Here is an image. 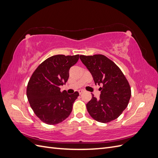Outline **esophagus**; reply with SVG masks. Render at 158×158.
I'll return each mask as SVG.
<instances>
[{"mask_svg":"<svg viewBox=\"0 0 158 158\" xmlns=\"http://www.w3.org/2000/svg\"><path fill=\"white\" fill-rule=\"evenodd\" d=\"M84 92V91L83 89H80V90L78 91V93H79V94H82Z\"/></svg>","mask_w":158,"mask_h":158,"instance_id":"obj_1","label":"esophagus"}]
</instances>
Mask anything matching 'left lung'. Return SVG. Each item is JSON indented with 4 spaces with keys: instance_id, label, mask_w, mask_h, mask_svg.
<instances>
[{
    "instance_id": "8db88e82",
    "label": "left lung",
    "mask_w": 158,
    "mask_h": 158,
    "mask_svg": "<svg viewBox=\"0 0 158 158\" xmlns=\"http://www.w3.org/2000/svg\"><path fill=\"white\" fill-rule=\"evenodd\" d=\"M82 63L92 74L95 84L102 85L99 99L92 95L87 110L95 121L106 123L118 118L131 96V89L125 75L112 60L103 55H80Z\"/></svg>"
}]
</instances>
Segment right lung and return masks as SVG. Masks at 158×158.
<instances>
[{
  "instance_id": "add662e5",
  "label": "right lung",
  "mask_w": 158,
  "mask_h": 158,
  "mask_svg": "<svg viewBox=\"0 0 158 158\" xmlns=\"http://www.w3.org/2000/svg\"><path fill=\"white\" fill-rule=\"evenodd\" d=\"M79 55H57L47 59L33 72L27 86V97L36 116L48 125H56L67 118L73 110L78 92L68 94L60 92L66 84L71 66L77 63Z\"/></svg>"
}]
</instances>
